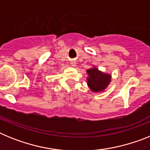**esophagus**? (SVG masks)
Here are the masks:
<instances>
[{"label":"esophagus","mask_w":150,"mask_h":150,"mask_svg":"<svg viewBox=\"0 0 150 150\" xmlns=\"http://www.w3.org/2000/svg\"><path fill=\"white\" fill-rule=\"evenodd\" d=\"M71 64L72 67H75V66L76 65V61H74V60H72L71 62Z\"/></svg>","instance_id":"34e87169"}]
</instances>
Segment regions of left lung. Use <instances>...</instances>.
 <instances>
[{"instance_id": "obj_1", "label": "left lung", "mask_w": 150, "mask_h": 150, "mask_svg": "<svg viewBox=\"0 0 150 150\" xmlns=\"http://www.w3.org/2000/svg\"><path fill=\"white\" fill-rule=\"evenodd\" d=\"M86 73L88 74L86 78L87 85L90 90L95 93H100L105 91L111 82L112 75L100 71L95 65L87 69Z\"/></svg>"}]
</instances>
